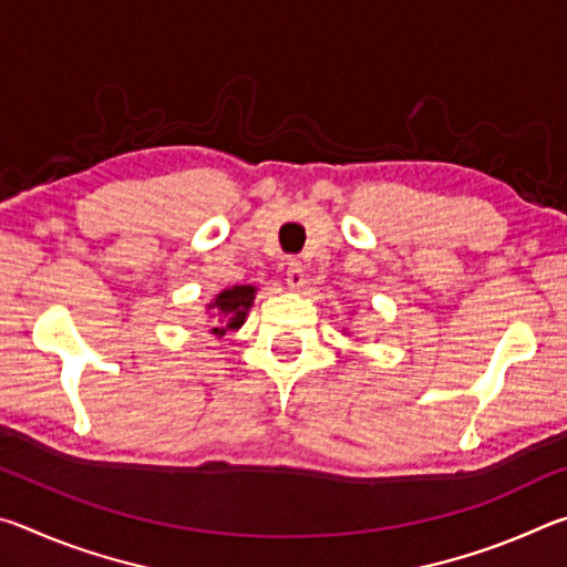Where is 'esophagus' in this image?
I'll use <instances>...</instances> for the list:
<instances>
[{
	"label": "esophagus",
	"instance_id": "1",
	"mask_svg": "<svg viewBox=\"0 0 567 567\" xmlns=\"http://www.w3.org/2000/svg\"><path fill=\"white\" fill-rule=\"evenodd\" d=\"M287 285H290V287H302L305 285V270L297 260L287 262Z\"/></svg>",
	"mask_w": 567,
	"mask_h": 567
}]
</instances>
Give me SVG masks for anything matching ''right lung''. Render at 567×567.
Returning <instances> with one entry per match:
<instances>
[{"label":"right lung","mask_w":567,"mask_h":567,"mask_svg":"<svg viewBox=\"0 0 567 567\" xmlns=\"http://www.w3.org/2000/svg\"><path fill=\"white\" fill-rule=\"evenodd\" d=\"M255 300V287L243 285V287H233V290H225L223 295H217V300L209 307H217L219 318H225L227 324L225 328H215V334H225L227 330H235L245 322V315L249 310V305Z\"/></svg>","instance_id":"add662e5"}]
</instances>
